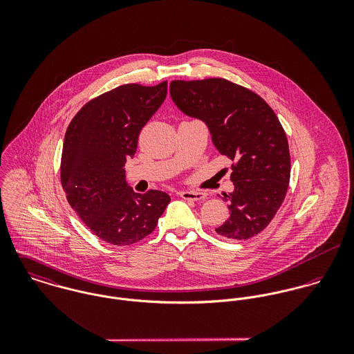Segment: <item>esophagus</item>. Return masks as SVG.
Listing matches in <instances>:
<instances>
[{
	"mask_svg": "<svg viewBox=\"0 0 354 354\" xmlns=\"http://www.w3.org/2000/svg\"><path fill=\"white\" fill-rule=\"evenodd\" d=\"M180 196L185 201H191V202H201L205 199V194L203 192H195V191H183L180 192Z\"/></svg>",
	"mask_w": 354,
	"mask_h": 354,
	"instance_id": "esophagus-1",
	"label": "esophagus"
}]
</instances>
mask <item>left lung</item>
Here are the masks:
<instances>
[{"mask_svg":"<svg viewBox=\"0 0 354 354\" xmlns=\"http://www.w3.org/2000/svg\"><path fill=\"white\" fill-rule=\"evenodd\" d=\"M170 97L207 125L215 149L230 158L234 191L225 195L230 216L215 232L248 240L267 227L286 196L290 153L274 110L251 90L226 79L173 80Z\"/></svg>","mask_w":354,"mask_h":354,"instance_id":"obj_1","label":"left lung"}]
</instances>
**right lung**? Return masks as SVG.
<instances>
[{
  "label": "right lung",
  "mask_w": 354,
  "mask_h": 354,
  "mask_svg": "<svg viewBox=\"0 0 354 354\" xmlns=\"http://www.w3.org/2000/svg\"><path fill=\"white\" fill-rule=\"evenodd\" d=\"M166 94L167 82L120 86L86 103L66 129L62 188L80 219L109 244L132 245L151 234L170 202L162 191L133 192L124 170Z\"/></svg>",
  "instance_id": "right-lung-1"
}]
</instances>
